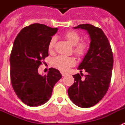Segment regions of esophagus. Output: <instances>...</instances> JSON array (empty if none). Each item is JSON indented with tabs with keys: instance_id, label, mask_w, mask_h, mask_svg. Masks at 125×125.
<instances>
[{
	"instance_id": "obj_1",
	"label": "esophagus",
	"mask_w": 125,
	"mask_h": 125,
	"mask_svg": "<svg viewBox=\"0 0 125 125\" xmlns=\"http://www.w3.org/2000/svg\"><path fill=\"white\" fill-rule=\"evenodd\" d=\"M61 74L62 76H66V75L68 74V73H64V72H61Z\"/></svg>"
}]
</instances>
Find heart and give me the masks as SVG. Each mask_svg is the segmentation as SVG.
<instances>
[{"label":"heart","instance_id":"obj_1","mask_svg":"<svg viewBox=\"0 0 125 125\" xmlns=\"http://www.w3.org/2000/svg\"><path fill=\"white\" fill-rule=\"evenodd\" d=\"M63 36L70 43L71 45L74 46L73 52L77 57H82L86 54L88 49V45L86 43L84 42H79L81 37L78 33L75 31H70L65 32ZM55 43H56V38L52 37L48 44V49L49 52H52L53 51ZM74 64L75 61L73 58L64 56H57L53 60L52 62L54 67L62 71H66L68 70V69L71 66H74Z\"/></svg>","mask_w":125,"mask_h":125}]
</instances>
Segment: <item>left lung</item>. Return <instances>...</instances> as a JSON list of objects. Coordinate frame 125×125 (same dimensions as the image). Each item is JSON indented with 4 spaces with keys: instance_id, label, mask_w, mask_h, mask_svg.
Wrapping results in <instances>:
<instances>
[{
    "instance_id": "1",
    "label": "left lung",
    "mask_w": 125,
    "mask_h": 125,
    "mask_svg": "<svg viewBox=\"0 0 125 125\" xmlns=\"http://www.w3.org/2000/svg\"><path fill=\"white\" fill-rule=\"evenodd\" d=\"M74 29L86 31L90 46L78 66L87 74L81 79L79 74L73 75L74 83L68 89V95L74 104L81 108H90L98 103L108 91L111 82L113 56L108 38L100 28L91 24H80Z\"/></svg>"
}]
</instances>
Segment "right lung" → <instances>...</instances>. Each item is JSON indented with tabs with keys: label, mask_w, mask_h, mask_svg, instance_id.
<instances>
[{
	"label": "right lung",
	"mask_w": 125,
	"mask_h": 125,
	"mask_svg": "<svg viewBox=\"0 0 125 125\" xmlns=\"http://www.w3.org/2000/svg\"><path fill=\"white\" fill-rule=\"evenodd\" d=\"M44 24H33L21 31L10 56V81L18 98L29 106H38L50 99L55 84L62 78L59 70L51 68L47 74L38 68L48 56V44L57 31Z\"/></svg>",
	"instance_id": "add662e5"
}]
</instances>
